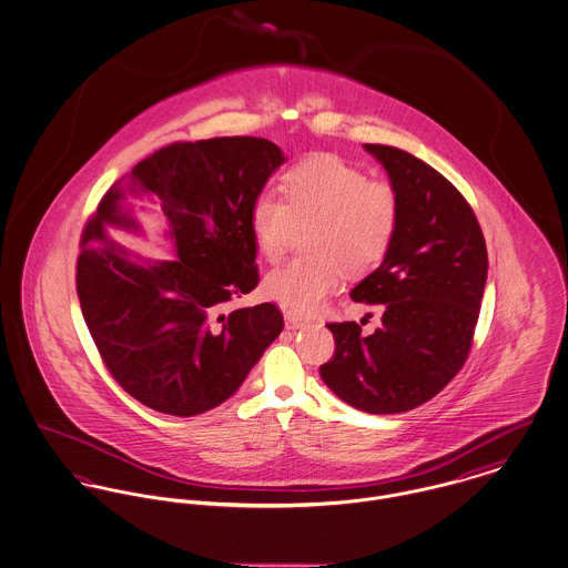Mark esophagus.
<instances>
[{
  "instance_id": "obj_1",
  "label": "esophagus",
  "mask_w": 568,
  "mask_h": 568,
  "mask_svg": "<svg viewBox=\"0 0 568 568\" xmlns=\"http://www.w3.org/2000/svg\"><path fill=\"white\" fill-rule=\"evenodd\" d=\"M284 321H286V327H288V329H300V327H303V325L307 323L305 316H302L300 312H293V310H286V312H284Z\"/></svg>"
}]
</instances>
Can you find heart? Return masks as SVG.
<instances>
[{
	"instance_id": "b5f03b06",
	"label": "heart",
	"mask_w": 568,
	"mask_h": 568,
	"mask_svg": "<svg viewBox=\"0 0 568 568\" xmlns=\"http://www.w3.org/2000/svg\"><path fill=\"white\" fill-rule=\"evenodd\" d=\"M286 201L261 191L250 209V227L258 252L277 261L300 230H307L312 256L275 266L263 293L295 312H314L338 291L344 268L364 273L377 266L394 245L400 224V197L387 183L334 154L305 159L282 181Z\"/></svg>"
}]
</instances>
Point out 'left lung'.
<instances>
[{
    "mask_svg": "<svg viewBox=\"0 0 568 568\" xmlns=\"http://www.w3.org/2000/svg\"><path fill=\"white\" fill-rule=\"evenodd\" d=\"M400 197V224L377 271L353 302L381 305V327L329 323L336 351L321 366L325 385L366 414H403L439 394L471 348L487 284L480 224L453 183L409 152L364 144Z\"/></svg>",
    "mask_w": 568,
    "mask_h": 568,
    "instance_id": "8db88e82",
    "label": "left lung"
}]
</instances>
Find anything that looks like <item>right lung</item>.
<instances>
[{"mask_svg":"<svg viewBox=\"0 0 568 568\" xmlns=\"http://www.w3.org/2000/svg\"><path fill=\"white\" fill-rule=\"evenodd\" d=\"M286 161L263 138L176 142L115 181L81 232L77 295L108 371L159 414L190 417L227 400L284 327L273 303L227 302L258 284L250 209ZM129 196L154 201L174 262H146L106 234L140 232Z\"/></svg>","mask_w":568,"mask_h":568,"instance_id":"right-lung-1","label":"right lung"}]
</instances>
